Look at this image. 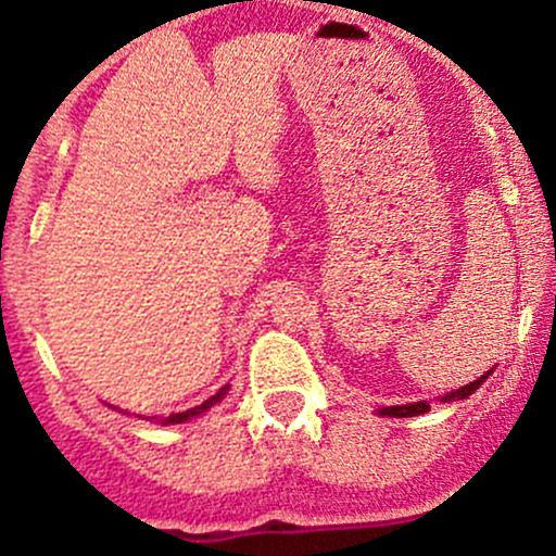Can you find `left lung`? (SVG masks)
Returning a JSON list of instances; mask_svg holds the SVG:
<instances>
[{
	"label": "left lung",
	"instance_id": "1",
	"mask_svg": "<svg viewBox=\"0 0 556 556\" xmlns=\"http://www.w3.org/2000/svg\"><path fill=\"white\" fill-rule=\"evenodd\" d=\"M488 375H493V369L485 371L482 378H477L475 383H466V386H460V389H455V391H450V394H444V396H441V402L466 400V396H471L477 389H480L482 383H485ZM427 410H430V402H425V400H421V402H407V405L378 407L380 416H394V419H407V416H421V414H427Z\"/></svg>",
	"mask_w": 556,
	"mask_h": 556
}]
</instances>
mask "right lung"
Here are the masks:
<instances>
[{"label":"right lung","instance_id":"add662e5","mask_svg":"<svg viewBox=\"0 0 556 556\" xmlns=\"http://www.w3.org/2000/svg\"><path fill=\"white\" fill-rule=\"evenodd\" d=\"M228 394V386H223L220 391H217L215 396H208L206 402H203V405H198V407H190V410H185V414H170L167 416V419H160L162 425H181V421H187V419H192V416H201V414H206L208 407H215L217 402H223V396ZM121 414H124V410H121Z\"/></svg>","mask_w":556,"mask_h":556}]
</instances>
